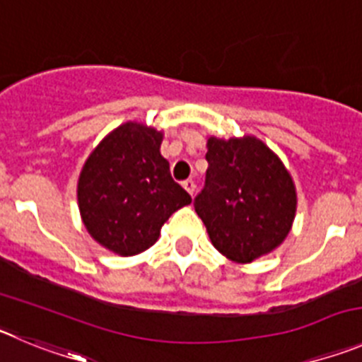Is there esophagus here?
<instances>
[{"label": "esophagus", "mask_w": 362, "mask_h": 362, "mask_svg": "<svg viewBox=\"0 0 362 362\" xmlns=\"http://www.w3.org/2000/svg\"><path fill=\"white\" fill-rule=\"evenodd\" d=\"M183 187H185V190H187L190 195L195 194V181H192V179H187V181H183Z\"/></svg>", "instance_id": "1"}]
</instances>
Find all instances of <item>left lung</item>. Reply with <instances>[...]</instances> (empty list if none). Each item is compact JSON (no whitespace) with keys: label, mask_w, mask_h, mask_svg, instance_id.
Wrapping results in <instances>:
<instances>
[{"label":"left lung","mask_w":362,"mask_h":362,"mask_svg":"<svg viewBox=\"0 0 362 362\" xmlns=\"http://www.w3.org/2000/svg\"><path fill=\"white\" fill-rule=\"evenodd\" d=\"M208 170L194 199L211 244L235 262H251L280 246L296 211L293 179L257 138L208 140Z\"/></svg>","instance_id":"8db88e82"}]
</instances>
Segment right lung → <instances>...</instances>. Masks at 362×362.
<instances>
[{"mask_svg":"<svg viewBox=\"0 0 362 362\" xmlns=\"http://www.w3.org/2000/svg\"><path fill=\"white\" fill-rule=\"evenodd\" d=\"M161 138L156 129L129 122L115 129L82 168V221L95 240L122 257L148 250L168 217L192 203L159 152Z\"/></svg>","mask_w":362,"mask_h":362,"instance_id":"obj_1","label":"right lung"}]
</instances>
